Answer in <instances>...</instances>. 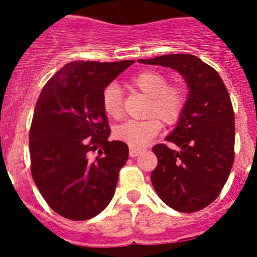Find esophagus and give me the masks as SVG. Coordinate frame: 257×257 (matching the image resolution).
Wrapping results in <instances>:
<instances>
[{
  "instance_id": "1",
  "label": "esophagus",
  "mask_w": 257,
  "mask_h": 257,
  "mask_svg": "<svg viewBox=\"0 0 257 257\" xmlns=\"http://www.w3.org/2000/svg\"><path fill=\"white\" fill-rule=\"evenodd\" d=\"M141 153H142V149H137V148H131V149H129V155H131L132 158L138 157Z\"/></svg>"
}]
</instances>
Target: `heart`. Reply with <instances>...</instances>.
<instances>
[{
    "label": "heart",
    "mask_w": 257,
    "mask_h": 257,
    "mask_svg": "<svg viewBox=\"0 0 257 257\" xmlns=\"http://www.w3.org/2000/svg\"><path fill=\"white\" fill-rule=\"evenodd\" d=\"M128 84L149 97L147 116L142 121L129 120L116 126L114 137L133 148L145 147L162 129L163 124L173 125L183 115L186 104L185 90L178 84H169L165 74L158 71H143L129 79ZM103 109L110 118L119 119L123 112L121 93L118 85L108 84L102 94Z\"/></svg>",
    "instance_id": "1"
}]
</instances>
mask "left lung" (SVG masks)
<instances>
[{"label": "left lung", "instance_id": "1", "mask_svg": "<svg viewBox=\"0 0 257 257\" xmlns=\"http://www.w3.org/2000/svg\"><path fill=\"white\" fill-rule=\"evenodd\" d=\"M141 63L178 71L189 85L185 109L167 138L179 150L157 144L158 167L152 184L159 198L177 211L195 212L219 196L235 158V116L221 77L193 54H164Z\"/></svg>", "mask_w": 257, "mask_h": 257}]
</instances>
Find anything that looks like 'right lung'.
I'll use <instances>...</instances> for the list:
<instances>
[{
  "label": "right lung",
  "mask_w": 257,
  "mask_h": 257,
  "mask_svg": "<svg viewBox=\"0 0 257 257\" xmlns=\"http://www.w3.org/2000/svg\"><path fill=\"white\" fill-rule=\"evenodd\" d=\"M134 61H76L46 83L30 129L31 173L52 210L69 220H88L112 200L128 145L108 141L102 104L104 88ZM99 146L93 160L90 151Z\"/></svg>",
  "instance_id": "add662e5"
}]
</instances>
